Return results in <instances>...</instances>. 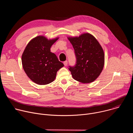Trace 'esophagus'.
Instances as JSON below:
<instances>
[{"label": "esophagus", "instance_id": "34e87169", "mask_svg": "<svg viewBox=\"0 0 133 133\" xmlns=\"http://www.w3.org/2000/svg\"><path fill=\"white\" fill-rule=\"evenodd\" d=\"M64 65L65 66H67V64H68V62L66 61H65L64 62Z\"/></svg>", "mask_w": 133, "mask_h": 133}]
</instances>
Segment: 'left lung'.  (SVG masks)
<instances>
[{
	"mask_svg": "<svg viewBox=\"0 0 133 133\" xmlns=\"http://www.w3.org/2000/svg\"><path fill=\"white\" fill-rule=\"evenodd\" d=\"M76 58L75 66H69L73 78L82 83L96 80L103 70L105 55L103 49L92 35L84 33L79 37H68Z\"/></svg>",
	"mask_w": 133,
	"mask_h": 133,
	"instance_id": "left-lung-1",
	"label": "left lung"
}]
</instances>
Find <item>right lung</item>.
Wrapping results in <instances>:
<instances>
[{"label": "right lung", "mask_w": 133, "mask_h": 133, "mask_svg": "<svg viewBox=\"0 0 133 133\" xmlns=\"http://www.w3.org/2000/svg\"><path fill=\"white\" fill-rule=\"evenodd\" d=\"M58 38L48 39L43 36L31 39L26 47L22 57L24 70L28 77L38 85L52 82L57 71L64 65L56 55L50 52L51 46Z\"/></svg>", "instance_id": "add662e5"}]
</instances>
